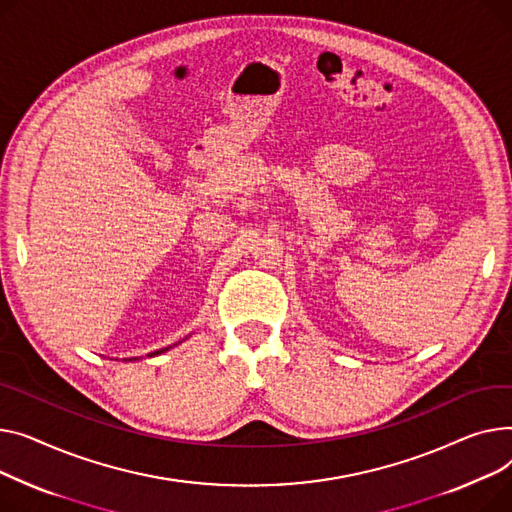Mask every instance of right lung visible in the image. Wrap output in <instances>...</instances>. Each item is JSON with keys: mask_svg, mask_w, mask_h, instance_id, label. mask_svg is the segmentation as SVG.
<instances>
[{"mask_svg": "<svg viewBox=\"0 0 512 512\" xmlns=\"http://www.w3.org/2000/svg\"><path fill=\"white\" fill-rule=\"evenodd\" d=\"M186 339H188V337H186ZM179 343H182V341H179ZM175 345H177V343H175ZM171 347H173V345H171ZM171 347H165V349H157V351H153V353H148L146 357H155V355H161V353L169 351ZM136 359H138V357H130V359H124V362H136Z\"/></svg>", "mask_w": 512, "mask_h": 512, "instance_id": "1", "label": "right lung"}]
</instances>
